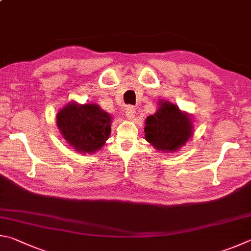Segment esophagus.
Wrapping results in <instances>:
<instances>
[{
  "label": "esophagus",
  "instance_id": "34e87169",
  "mask_svg": "<svg viewBox=\"0 0 251 251\" xmlns=\"http://www.w3.org/2000/svg\"><path fill=\"white\" fill-rule=\"evenodd\" d=\"M135 112L137 111H135V108L132 107V105H128V107L126 108V116L129 119V120H132L135 116Z\"/></svg>",
  "mask_w": 251,
  "mask_h": 251
}]
</instances>
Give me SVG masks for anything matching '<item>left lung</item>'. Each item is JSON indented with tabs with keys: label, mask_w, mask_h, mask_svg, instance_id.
<instances>
[{
	"label": "left lung",
	"mask_w": 251,
	"mask_h": 251,
	"mask_svg": "<svg viewBox=\"0 0 251 251\" xmlns=\"http://www.w3.org/2000/svg\"><path fill=\"white\" fill-rule=\"evenodd\" d=\"M192 120L169 101H160V107L146 120V140L154 149L164 152L177 151L192 135Z\"/></svg>",
	"instance_id": "1"
}]
</instances>
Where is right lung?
I'll use <instances>...</instances> for the list:
<instances>
[{"instance_id":"obj_1","label":"right lung","mask_w":251,"mask_h":251,"mask_svg":"<svg viewBox=\"0 0 251 251\" xmlns=\"http://www.w3.org/2000/svg\"><path fill=\"white\" fill-rule=\"evenodd\" d=\"M56 122L66 141L80 153L100 150L111 132V117L96 103L70 102L59 110Z\"/></svg>"}]
</instances>
